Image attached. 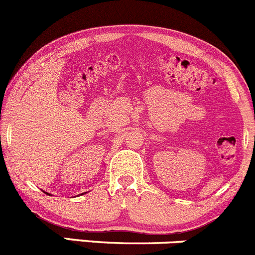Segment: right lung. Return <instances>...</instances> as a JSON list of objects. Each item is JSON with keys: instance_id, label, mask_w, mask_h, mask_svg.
<instances>
[{"instance_id": "add662e5", "label": "right lung", "mask_w": 255, "mask_h": 255, "mask_svg": "<svg viewBox=\"0 0 255 255\" xmlns=\"http://www.w3.org/2000/svg\"><path fill=\"white\" fill-rule=\"evenodd\" d=\"M46 194H48V193H46ZM48 195H50V194H48Z\"/></svg>"}]
</instances>
